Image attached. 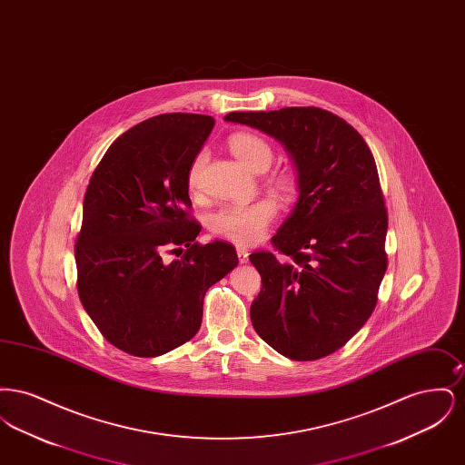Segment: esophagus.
Instances as JSON below:
<instances>
[{
  "instance_id": "34e87169",
  "label": "esophagus",
  "mask_w": 465,
  "mask_h": 465,
  "mask_svg": "<svg viewBox=\"0 0 465 465\" xmlns=\"http://www.w3.org/2000/svg\"><path fill=\"white\" fill-rule=\"evenodd\" d=\"M237 254H239V262H241V263H247V260H249V252H247V249H243V247H237Z\"/></svg>"
}]
</instances>
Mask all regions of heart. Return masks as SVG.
<instances>
[{
  "mask_svg": "<svg viewBox=\"0 0 465 465\" xmlns=\"http://www.w3.org/2000/svg\"><path fill=\"white\" fill-rule=\"evenodd\" d=\"M228 144L232 153L252 171H265L272 163L273 152L270 144L256 134H233ZM205 158V152H200L188 169V184L192 190L199 186ZM279 186L282 192L289 193L292 192L294 183L288 174H284L279 177ZM277 202L272 199H258L249 203H226L209 216V228L216 237H222L224 241L237 245H252L265 237L268 226L277 218Z\"/></svg>",
  "mask_w": 465,
  "mask_h": 465,
  "instance_id": "obj_1",
  "label": "heart"
}]
</instances>
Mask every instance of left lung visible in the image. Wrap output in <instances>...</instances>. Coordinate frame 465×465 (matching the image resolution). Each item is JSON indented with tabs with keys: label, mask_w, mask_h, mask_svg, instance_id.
Masks as SVG:
<instances>
[{
	"label": "left lung",
	"mask_w": 465,
	"mask_h": 465,
	"mask_svg": "<svg viewBox=\"0 0 465 465\" xmlns=\"http://www.w3.org/2000/svg\"><path fill=\"white\" fill-rule=\"evenodd\" d=\"M281 141L300 199L249 256L263 288L251 305L256 332L279 354L315 361L341 349L373 313L387 270V209L362 135L321 108L233 111L224 116Z\"/></svg>",
	"instance_id": "left-lung-1"
}]
</instances>
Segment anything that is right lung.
<instances>
[{
	"instance_id": "right-lung-1",
	"label": "right lung",
	"mask_w": 465,
	"mask_h": 465,
	"mask_svg": "<svg viewBox=\"0 0 465 465\" xmlns=\"http://www.w3.org/2000/svg\"><path fill=\"white\" fill-rule=\"evenodd\" d=\"M213 127L209 114L148 118L111 144L90 177L76 288L97 330L127 354L156 357L192 340L207 289L239 265L233 245L197 242L192 216L188 169ZM177 250L182 258L167 262Z\"/></svg>"
}]
</instances>
